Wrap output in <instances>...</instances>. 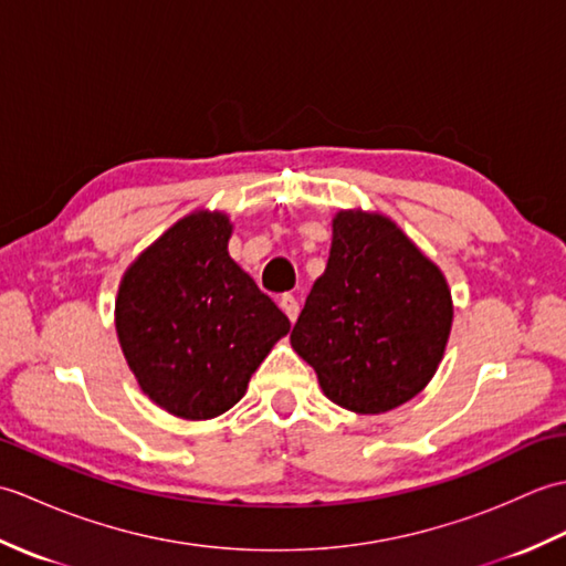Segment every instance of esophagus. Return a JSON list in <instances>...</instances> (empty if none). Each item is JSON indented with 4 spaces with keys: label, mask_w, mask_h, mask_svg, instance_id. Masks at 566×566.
<instances>
[{
    "label": "esophagus",
    "mask_w": 566,
    "mask_h": 566,
    "mask_svg": "<svg viewBox=\"0 0 566 566\" xmlns=\"http://www.w3.org/2000/svg\"><path fill=\"white\" fill-rule=\"evenodd\" d=\"M280 308L284 311L286 318H290L292 323L296 321V316H298V302H296V298H294L292 294H284V296L280 298Z\"/></svg>",
    "instance_id": "34e87169"
}]
</instances>
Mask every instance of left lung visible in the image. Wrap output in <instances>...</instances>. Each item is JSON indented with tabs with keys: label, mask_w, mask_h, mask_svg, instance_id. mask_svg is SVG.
I'll list each match as a JSON object with an SVG mask.
<instances>
[{
	"label": "left lung",
	"mask_w": 566,
	"mask_h": 566,
	"mask_svg": "<svg viewBox=\"0 0 566 566\" xmlns=\"http://www.w3.org/2000/svg\"><path fill=\"white\" fill-rule=\"evenodd\" d=\"M450 328L452 296L438 264L387 216L335 213L326 272L292 331L323 394L355 413L411 401L436 375Z\"/></svg>",
	"instance_id": "1"
}]
</instances>
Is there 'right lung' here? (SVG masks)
Segmentation results:
<instances>
[{
    "label": "right lung",
    "mask_w": 566,
    "mask_h": 566,
    "mask_svg": "<svg viewBox=\"0 0 566 566\" xmlns=\"http://www.w3.org/2000/svg\"><path fill=\"white\" fill-rule=\"evenodd\" d=\"M231 233L221 211L189 213L140 252L118 286L126 363L143 394L177 418L226 413L290 333V318L228 255Z\"/></svg>",
    "instance_id": "right-lung-1"
}]
</instances>
